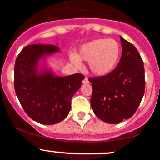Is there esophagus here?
Instances as JSON below:
<instances>
[{"instance_id":"esophagus-1","label":"esophagus","mask_w":160,"mask_h":160,"mask_svg":"<svg viewBox=\"0 0 160 160\" xmlns=\"http://www.w3.org/2000/svg\"><path fill=\"white\" fill-rule=\"evenodd\" d=\"M83 83H85V84H87V83H89V81H88V77H85L84 79L83 80Z\"/></svg>"}]
</instances>
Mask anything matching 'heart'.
Masks as SVG:
<instances>
[{
    "label": "heart",
    "instance_id": "1",
    "mask_svg": "<svg viewBox=\"0 0 160 160\" xmlns=\"http://www.w3.org/2000/svg\"><path fill=\"white\" fill-rule=\"evenodd\" d=\"M120 56L121 46L116 40L97 38L83 44L77 56L70 54L69 58L77 67L81 66L80 61L88 62L91 72L95 76L102 77L115 68Z\"/></svg>",
    "mask_w": 160,
    "mask_h": 160
}]
</instances>
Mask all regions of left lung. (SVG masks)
I'll list each match as a JSON object with an SVG mask.
<instances>
[{"label":"left lung","mask_w":160,"mask_h":160,"mask_svg":"<svg viewBox=\"0 0 160 160\" xmlns=\"http://www.w3.org/2000/svg\"><path fill=\"white\" fill-rule=\"evenodd\" d=\"M122 53L110 73L92 77L91 105L103 122L117 124L130 118L137 111L145 90L144 62L135 46L120 37Z\"/></svg>","instance_id":"1"}]
</instances>
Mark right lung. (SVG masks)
Here are the masks:
<instances>
[{
    "label": "right lung",
    "mask_w": 160,
    "mask_h": 160,
    "mask_svg": "<svg viewBox=\"0 0 160 160\" xmlns=\"http://www.w3.org/2000/svg\"><path fill=\"white\" fill-rule=\"evenodd\" d=\"M58 51L53 45H29L15 63L14 87L19 102L32 120L44 125L57 124L68 116L72 98L84 79L80 73L55 76L44 66L38 72L39 60Z\"/></svg>",
    "instance_id": "obj_1"
}]
</instances>
